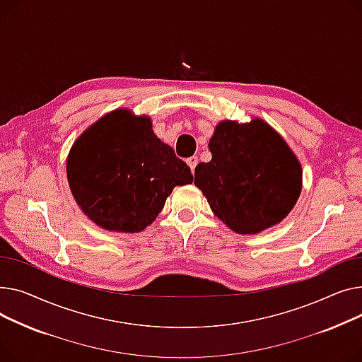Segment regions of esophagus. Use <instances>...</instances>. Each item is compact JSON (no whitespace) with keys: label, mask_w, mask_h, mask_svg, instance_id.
I'll return each instance as SVG.
<instances>
[{"label":"esophagus","mask_w":362,"mask_h":362,"mask_svg":"<svg viewBox=\"0 0 362 362\" xmlns=\"http://www.w3.org/2000/svg\"><path fill=\"white\" fill-rule=\"evenodd\" d=\"M197 162H199V158H197V156H189V158H187V165L191 168V171H193V173H194Z\"/></svg>","instance_id":"34e87169"}]
</instances>
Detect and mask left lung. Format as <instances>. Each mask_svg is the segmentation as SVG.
<instances>
[{
    "label": "left lung",
    "mask_w": 362,
    "mask_h": 362,
    "mask_svg": "<svg viewBox=\"0 0 362 362\" xmlns=\"http://www.w3.org/2000/svg\"><path fill=\"white\" fill-rule=\"evenodd\" d=\"M209 151L211 160L196 166L194 184L232 230L257 233L288 216L301 193L303 169L267 122L222 121Z\"/></svg>",
    "instance_id": "obj_1"
}]
</instances>
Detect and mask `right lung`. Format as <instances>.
Returning a JSON list of instances; mask_svg holds the SVG:
<instances>
[{
  "label": "right lung",
  "instance_id": "1",
  "mask_svg": "<svg viewBox=\"0 0 362 362\" xmlns=\"http://www.w3.org/2000/svg\"><path fill=\"white\" fill-rule=\"evenodd\" d=\"M67 178L88 218L117 232L143 230L175 185L193 182L187 163L153 133L151 118L129 110L106 114L74 141Z\"/></svg>",
  "mask_w": 362,
  "mask_h": 362
}]
</instances>
